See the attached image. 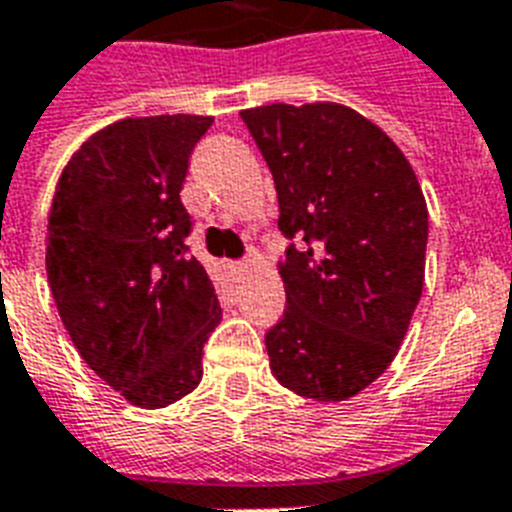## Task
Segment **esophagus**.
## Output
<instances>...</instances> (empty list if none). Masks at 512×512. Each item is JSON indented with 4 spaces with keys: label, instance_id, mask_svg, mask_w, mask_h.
<instances>
[{
    "label": "esophagus",
    "instance_id": "esophagus-1",
    "mask_svg": "<svg viewBox=\"0 0 512 512\" xmlns=\"http://www.w3.org/2000/svg\"><path fill=\"white\" fill-rule=\"evenodd\" d=\"M228 268H231V273H244V270H247V263H244V260H239V263H231Z\"/></svg>",
    "mask_w": 512,
    "mask_h": 512
}]
</instances>
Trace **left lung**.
Masks as SVG:
<instances>
[{
  "instance_id": "obj_1",
  "label": "left lung",
  "mask_w": 512,
  "mask_h": 512,
  "mask_svg": "<svg viewBox=\"0 0 512 512\" xmlns=\"http://www.w3.org/2000/svg\"><path fill=\"white\" fill-rule=\"evenodd\" d=\"M242 120L268 162L284 318L265 334L278 384L318 402L363 392L389 368L423 292L429 210L410 162L360 112L263 105Z\"/></svg>"
}]
</instances>
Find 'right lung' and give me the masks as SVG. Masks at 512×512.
I'll list each match as a JSON object with an SVG mask.
<instances>
[{"mask_svg":"<svg viewBox=\"0 0 512 512\" xmlns=\"http://www.w3.org/2000/svg\"><path fill=\"white\" fill-rule=\"evenodd\" d=\"M210 126L205 115H155L102 128L70 157L49 210V289L70 339L102 381L149 410L199 384L220 323L181 202Z\"/></svg>","mask_w":512,"mask_h":512,"instance_id":"1","label":"right lung"}]
</instances>
